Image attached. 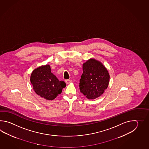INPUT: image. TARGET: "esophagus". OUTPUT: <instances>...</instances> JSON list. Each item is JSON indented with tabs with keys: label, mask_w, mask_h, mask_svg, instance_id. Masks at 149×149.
I'll list each match as a JSON object with an SVG mask.
<instances>
[{
	"label": "esophagus",
	"mask_w": 149,
	"mask_h": 149,
	"mask_svg": "<svg viewBox=\"0 0 149 149\" xmlns=\"http://www.w3.org/2000/svg\"><path fill=\"white\" fill-rule=\"evenodd\" d=\"M65 81L66 82V84H70V82H71L72 81H71V80L67 79V80H65Z\"/></svg>",
	"instance_id": "obj_1"
}]
</instances>
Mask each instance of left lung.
<instances>
[{"mask_svg": "<svg viewBox=\"0 0 149 149\" xmlns=\"http://www.w3.org/2000/svg\"><path fill=\"white\" fill-rule=\"evenodd\" d=\"M83 73L79 83L80 92L88 99H95L108 88L110 74L99 61L91 58L82 64Z\"/></svg>", "mask_w": 149, "mask_h": 149, "instance_id": "8db88e82", "label": "left lung"}]
</instances>
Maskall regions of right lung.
<instances>
[{
	"label": "right lung",
	"instance_id": "add662e5",
	"mask_svg": "<svg viewBox=\"0 0 149 149\" xmlns=\"http://www.w3.org/2000/svg\"><path fill=\"white\" fill-rule=\"evenodd\" d=\"M30 81L35 93L47 100L56 98L66 86L64 81H59L51 72L49 64L35 69L31 74Z\"/></svg>",
	"mask_w": 149,
	"mask_h": 149
}]
</instances>
